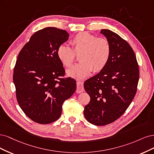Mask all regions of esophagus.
<instances>
[{
  "mask_svg": "<svg viewBox=\"0 0 154 154\" xmlns=\"http://www.w3.org/2000/svg\"><path fill=\"white\" fill-rule=\"evenodd\" d=\"M84 84L82 81H77V90L76 93H81L82 91H84Z\"/></svg>",
  "mask_w": 154,
  "mask_h": 154,
  "instance_id": "1",
  "label": "esophagus"
}]
</instances>
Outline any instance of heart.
Here are the masks:
<instances>
[{"label":"heart","instance_id":"heart-1","mask_svg":"<svg viewBox=\"0 0 154 154\" xmlns=\"http://www.w3.org/2000/svg\"><path fill=\"white\" fill-rule=\"evenodd\" d=\"M72 48L66 45L59 46L57 56L66 67H71L80 55L81 63L74 66L67 73L77 79L88 77L93 70L98 72L106 66L110 58L111 47L108 39L97 37L88 32H81L73 37L70 42Z\"/></svg>","mask_w":154,"mask_h":154}]
</instances>
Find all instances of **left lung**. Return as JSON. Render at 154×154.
Segmentation results:
<instances>
[{
    "instance_id": "obj_1",
    "label": "left lung",
    "mask_w": 154,
    "mask_h": 154,
    "mask_svg": "<svg viewBox=\"0 0 154 154\" xmlns=\"http://www.w3.org/2000/svg\"><path fill=\"white\" fill-rule=\"evenodd\" d=\"M100 32L111 44L110 58L100 72L84 84L91 98L84 115L98 126L116 121L125 112L134 98L140 78L135 53L128 43L108 29Z\"/></svg>"
}]
</instances>
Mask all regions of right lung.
Segmentation results:
<instances>
[{
    "mask_svg": "<svg viewBox=\"0 0 154 154\" xmlns=\"http://www.w3.org/2000/svg\"><path fill=\"white\" fill-rule=\"evenodd\" d=\"M68 37L62 29L44 28L33 34L18 56L13 71L17 102L34 122L56 121L63 103L76 90L75 79L63 77L65 70L57 54Z\"/></svg>",
    "mask_w": 154,
    "mask_h": 154,
    "instance_id": "obj_1",
    "label": "right lung"
}]
</instances>
